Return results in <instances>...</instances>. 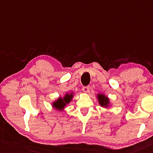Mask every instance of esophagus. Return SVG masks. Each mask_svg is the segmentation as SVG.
Masks as SVG:
<instances>
[{"mask_svg":"<svg viewBox=\"0 0 153 153\" xmlns=\"http://www.w3.org/2000/svg\"><path fill=\"white\" fill-rule=\"evenodd\" d=\"M90 90V86H84L82 88V91L83 92H84V93H88V92Z\"/></svg>","mask_w":153,"mask_h":153,"instance_id":"1","label":"esophagus"}]
</instances>
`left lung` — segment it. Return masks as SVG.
<instances>
[{
  "mask_svg": "<svg viewBox=\"0 0 153 153\" xmlns=\"http://www.w3.org/2000/svg\"><path fill=\"white\" fill-rule=\"evenodd\" d=\"M97 100H98V102H99L100 105L102 106V107H105L107 108L109 106V99L108 97H106L105 95L102 93H98L97 95Z\"/></svg>",
  "mask_w": 153,
  "mask_h": 153,
  "instance_id": "obj_1",
  "label": "left lung"
}]
</instances>
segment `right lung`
<instances>
[{"label": "right lung", "instance_id": "right-lung-1", "mask_svg": "<svg viewBox=\"0 0 153 153\" xmlns=\"http://www.w3.org/2000/svg\"><path fill=\"white\" fill-rule=\"evenodd\" d=\"M73 96L74 94L72 92H71L70 93H66L63 97H60L56 101H54L52 103V106L56 110L63 111L67 104H68L72 100Z\"/></svg>", "mask_w": 153, "mask_h": 153}]
</instances>
